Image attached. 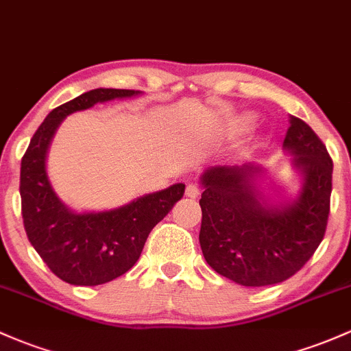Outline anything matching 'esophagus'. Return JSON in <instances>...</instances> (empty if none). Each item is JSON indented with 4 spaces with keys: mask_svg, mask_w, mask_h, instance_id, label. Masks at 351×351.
<instances>
[{
    "mask_svg": "<svg viewBox=\"0 0 351 351\" xmlns=\"http://www.w3.org/2000/svg\"><path fill=\"white\" fill-rule=\"evenodd\" d=\"M199 192H201V189H199L197 187V184H189V186L186 187V195L187 197H197L199 195Z\"/></svg>",
    "mask_w": 351,
    "mask_h": 351,
    "instance_id": "obj_1",
    "label": "esophagus"
}]
</instances>
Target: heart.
I'll use <instances>...</instances> for the list:
<instances>
[{"instance_id": "b5f03b06", "label": "heart", "mask_w": 351, "mask_h": 351, "mask_svg": "<svg viewBox=\"0 0 351 351\" xmlns=\"http://www.w3.org/2000/svg\"><path fill=\"white\" fill-rule=\"evenodd\" d=\"M247 122H250V119H244V120H241V123H243V125H246Z\"/></svg>"}]
</instances>
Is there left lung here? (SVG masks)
<instances>
[{"mask_svg": "<svg viewBox=\"0 0 351 351\" xmlns=\"http://www.w3.org/2000/svg\"><path fill=\"white\" fill-rule=\"evenodd\" d=\"M282 147L301 176L295 197L271 201L259 191L261 165L217 164L201 176L202 254L216 273L241 286L291 278L322 243L330 214L333 162L303 120L291 117Z\"/></svg>", "mask_w": 351, "mask_h": 351, "instance_id": "8db88e82", "label": "left lung"}]
</instances>
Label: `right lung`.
Here are the masks:
<instances>
[{
    "mask_svg": "<svg viewBox=\"0 0 351 351\" xmlns=\"http://www.w3.org/2000/svg\"><path fill=\"white\" fill-rule=\"evenodd\" d=\"M142 95L141 90L95 88L48 114L21 159L20 194L26 236L51 273L75 286H97L122 276L141 258L157 222L184 195L182 182L141 195L115 209L75 213L63 204L47 174V156L66 117L93 105Z\"/></svg>",
    "mask_w": 351,
    "mask_h": 351,
    "instance_id": "1",
    "label": "right lung"
}]
</instances>
